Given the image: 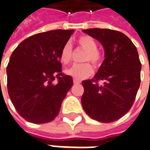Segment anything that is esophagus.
<instances>
[{
    "instance_id": "obj_1",
    "label": "esophagus",
    "mask_w": 150,
    "mask_h": 150,
    "mask_svg": "<svg viewBox=\"0 0 150 150\" xmlns=\"http://www.w3.org/2000/svg\"><path fill=\"white\" fill-rule=\"evenodd\" d=\"M73 83H75V84H78V83H80V81H79V80H77V79H74V80H73Z\"/></svg>"
}]
</instances>
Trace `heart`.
<instances>
[{"label": "heart", "mask_w": 150, "mask_h": 150, "mask_svg": "<svg viewBox=\"0 0 150 150\" xmlns=\"http://www.w3.org/2000/svg\"><path fill=\"white\" fill-rule=\"evenodd\" d=\"M78 43L80 47L86 51L83 57V62H90L93 66L98 67L102 61V54L98 50L96 41L89 36H81L78 38ZM72 47L70 42H67L62 47L60 52L61 62L67 65L72 59ZM93 68L89 63L75 64L66 71L67 75L77 80L88 78L93 74Z\"/></svg>", "instance_id": "1"}]
</instances>
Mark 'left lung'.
Masks as SVG:
<instances>
[{
    "mask_svg": "<svg viewBox=\"0 0 150 150\" xmlns=\"http://www.w3.org/2000/svg\"><path fill=\"white\" fill-rule=\"evenodd\" d=\"M83 32L100 42L105 59L93 79L82 82V107L93 120L115 122L131 109L139 89L141 63L138 52L131 39L119 31L88 28ZM98 80L105 83L99 86Z\"/></svg>",
    "mask_w": 150,
    "mask_h": 150,
    "instance_id": "1",
    "label": "left lung"
}]
</instances>
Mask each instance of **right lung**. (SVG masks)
<instances>
[{
    "label": "right lung",
    "mask_w": 150,
    "mask_h": 150,
    "mask_svg": "<svg viewBox=\"0 0 150 150\" xmlns=\"http://www.w3.org/2000/svg\"><path fill=\"white\" fill-rule=\"evenodd\" d=\"M73 32L57 29L37 33L21 42L11 54L6 68L8 93L26 121L47 123L59 113L73 85L72 77L62 73L60 52Z\"/></svg>",
    "instance_id": "obj_1"
}]
</instances>
